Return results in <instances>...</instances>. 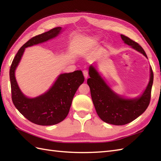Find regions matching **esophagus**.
<instances>
[{
    "mask_svg": "<svg viewBox=\"0 0 161 161\" xmlns=\"http://www.w3.org/2000/svg\"><path fill=\"white\" fill-rule=\"evenodd\" d=\"M83 75L85 77V79H87L88 76V70H83Z\"/></svg>",
    "mask_w": 161,
    "mask_h": 161,
    "instance_id": "esophagus-1",
    "label": "esophagus"
}]
</instances>
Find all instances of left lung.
<instances>
[{
	"mask_svg": "<svg viewBox=\"0 0 161 161\" xmlns=\"http://www.w3.org/2000/svg\"><path fill=\"white\" fill-rule=\"evenodd\" d=\"M120 36L125 44L147 58L138 43L125 35ZM149 72V82L143 93L136 97L126 98L116 93L101 76L96 66L91 65L88 70L90 78L87 80V84L90 87L95 110L102 120L111 125H124L134 120L145 111L149 104L153 80L151 66Z\"/></svg>",
	"mask_w": 161,
	"mask_h": 161,
	"instance_id": "left-lung-1",
	"label": "left lung"
}]
</instances>
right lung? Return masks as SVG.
Here are the masks:
<instances>
[{
  "mask_svg": "<svg viewBox=\"0 0 161 161\" xmlns=\"http://www.w3.org/2000/svg\"><path fill=\"white\" fill-rule=\"evenodd\" d=\"M62 28H54L30 39L19 50L10 67L9 79L14 104L24 117L36 125L58 124L66 118L79 86L84 82L81 70L60 74L48 90L35 97H28L20 91L15 71L26 47L46 42L60 35Z\"/></svg>",
  "mask_w": 161,
  "mask_h": 161,
  "instance_id": "right-lung-1",
  "label": "right lung"
}]
</instances>
